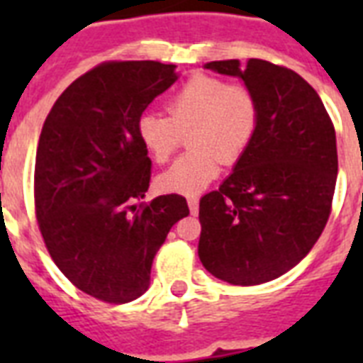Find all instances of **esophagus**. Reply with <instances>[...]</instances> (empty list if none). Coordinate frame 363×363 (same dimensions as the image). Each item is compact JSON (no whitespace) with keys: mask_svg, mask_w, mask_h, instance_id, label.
Masks as SVG:
<instances>
[{"mask_svg":"<svg viewBox=\"0 0 363 363\" xmlns=\"http://www.w3.org/2000/svg\"><path fill=\"white\" fill-rule=\"evenodd\" d=\"M188 207H190V213H192V215H198L199 198H196V196H192V198H188Z\"/></svg>","mask_w":363,"mask_h":363,"instance_id":"1","label":"esophagus"}]
</instances>
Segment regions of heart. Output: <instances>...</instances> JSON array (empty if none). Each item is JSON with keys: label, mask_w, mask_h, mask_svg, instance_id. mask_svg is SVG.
<instances>
[{"label": "heart", "mask_w": 363, "mask_h": 363, "mask_svg": "<svg viewBox=\"0 0 363 363\" xmlns=\"http://www.w3.org/2000/svg\"><path fill=\"white\" fill-rule=\"evenodd\" d=\"M167 116L147 113L137 122L139 141L156 164H165L188 137L190 152L158 177V188L196 196L220 173V162L235 164L258 128V99L247 84L213 75L190 77L165 105Z\"/></svg>", "instance_id": "b5f03b06"}]
</instances>
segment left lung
<instances>
[{"label":"left lung","mask_w":363,"mask_h":363,"mask_svg":"<svg viewBox=\"0 0 363 363\" xmlns=\"http://www.w3.org/2000/svg\"><path fill=\"white\" fill-rule=\"evenodd\" d=\"M241 77L258 99V128L218 190L199 201L198 254L211 275L254 286L284 275L315 247L337 181L335 130L296 71L250 58L205 65Z\"/></svg>","instance_id":"8db88e82"}]
</instances>
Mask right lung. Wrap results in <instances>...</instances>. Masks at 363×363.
I'll return each instance as SVG.
<instances>
[{"mask_svg": "<svg viewBox=\"0 0 363 363\" xmlns=\"http://www.w3.org/2000/svg\"><path fill=\"white\" fill-rule=\"evenodd\" d=\"M177 81L175 65L104 62L65 88L43 124L33 199L39 232L58 269L88 296L128 303L147 292L150 269L186 199L150 203V158L137 122Z\"/></svg>", "mask_w": 363, "mask_h": 363, "instance_id": "right-lung-1", "label": "right lung"}]
</instances>
